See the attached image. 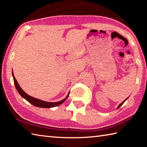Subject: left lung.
I'll return each instance as SVG.
<instances>
[{
	"label": "left lung",
	"instance_id": "obj_1",
	"mask_svg": "<svg viewBox=\"0 0 147 147\" xmlns=\"http://www.w3.org/2000/svg\"><path fill=\"white\" fill-rule=\"evenodd\" d=\"M127 98H128V97H127V98H126V100H124V101H123V102H122V103H121V104H119V106H118V107H117V109H119V107H121V105H123V104H124V102H125V101H126V100H127Z\"/></svg>",
	"mask_w": 147,
	"mask_h": 147
}]
</instances>
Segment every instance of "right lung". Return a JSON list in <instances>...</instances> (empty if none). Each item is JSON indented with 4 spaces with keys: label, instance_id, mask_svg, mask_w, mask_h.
<instances>
[{
    "label": "right lung",
    "instance_id": "right-lung-1",
    "mask_svg": "<svg viewBox=\"0 0 147 147\" xmlns=\"http://www.w3.org/2000/svg\"><path fill=\"white\" fill-rule=\"evenodd\" d=\"M12 77H13V79H14V85H15L16 88L18 93H20V95L22 96V97L24 98V99H26V100L28 102H30L31 104L33 105L34 106H36V107H42V108H51V107H56V106H58L59 105L62 104V103H63L65 100L67 98L69 95L70 92H69L67 96L64 99L62 100L59 101V102H49L43 101V100H41L37 99L36 98L33 97V96H30L29 95H28L27 93L24 92L23 90H22L20 86L19 85V84L16 81V78H15L14 74H13V71H12Z\"/></svg>",
    "mask_w": 147,
    "mask_h": 147
}]
</instances>
